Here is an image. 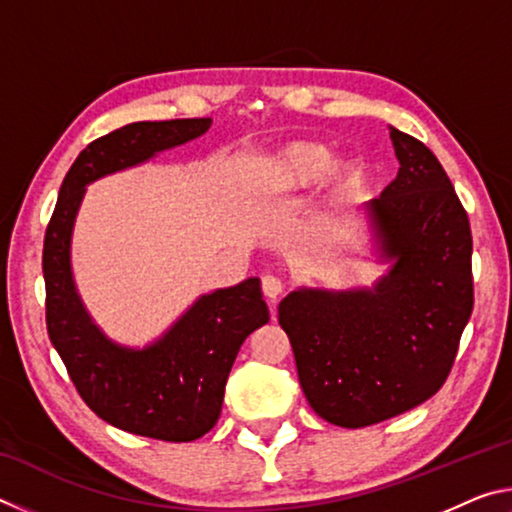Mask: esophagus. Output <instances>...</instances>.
I'll list each match as a JSON object with an SVG mask.
<instances>
[{
	"instance_id": "34e87169",
	"label": "esophagus",
	"mask_w": 512,
	"mask_h": 512,
	"mask_svg": "<svg viewBox=\"0 0 512 512\" xmlns=\"http://www.w3.org/2000/svg\"><path fill=\"white\" fill-rule=\"evenodd\" d=\"M262 291H264V296L268 298V302H271V309L275 311V302H277V298L282 296V291H284V284H282L280 277L264 275L262 277Z\"/></svg>"
}]
</instances>
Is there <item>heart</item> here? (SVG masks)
Here are the masks:
<instances>
[{
  "instance_id": "heart-1",
  "label": "heart",
  "mask_w": 512,
  "mask_h": 512,
  "mask_svg": "<svg viewBox=\"0 0 512 512\" xmlns=\"http://www.w3.org/2000/svg\"><path fill=\"white\" fill-rule=\"evenodd\" d=\"M332 163V151L316 142H291L268 162V178L282 192H300L323 178V203L339 207L361 192L366 171L357 160Z\"/></svg>"
}]
</instances>
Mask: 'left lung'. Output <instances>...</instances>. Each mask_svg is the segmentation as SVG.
I'll return each instance as SVG.
<instances>
[{
	"instance_id": "obj_1",
	"label": "left lung",
	"mask_w": 512,
	"mask_h": 512,
	"mask_svg": "<svg viewBox=\"0 0 512 512\" xmlns=\"http://www.w3.org/2000/svg\"><path fill=\"white\" fill-rule=\"evenodd\" d=\"M400 171L366 219L386 275L296 289L277 307L311 409L345 429L395 418L445 384L474 305L472 232L443 164L391 126Z\"/></svg>"
}]
</instances>
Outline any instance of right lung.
Returning <instances> with one entry per match:
<instances>
[{"label":"right lung","mask_w":512,"mask_h":512,"mask_svg":"<svg viewBox=\"0 0 512 512\" xmlns=\"http://www.w3.org/2000/svg\"><path fill=\"white\" fill-rule=\"evenodd\" d=\"M210 126V117L135 121L85 146L60 185L42 250L47 332L83 402L112 427L167 443L201 438L219 420L241 343L268 323L259 277L203 293L160 339L126 348L103 334L76 291L72 232L90 183L192 142Z\"/></svg>","instance_id":"1"}]
</instances>
